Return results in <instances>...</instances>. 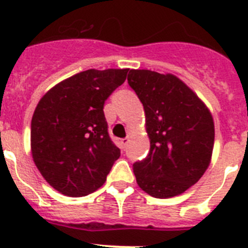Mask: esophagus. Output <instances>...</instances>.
Listing matches in <instances>:
<instances>
[{"mask_svg":"<svg viewBox=\"0 0 248 248\" xmlns=\"http://www.w3.org/2000/svg\"><path fill=\"white\" fill-rule=\"evenodd\" d=\"M128 143H129V138H124V139H120V148H122L123 150H125Z\"/></svg>","mask_w":248,"mask_h":248,"instance_id":"esophagus-1","label":"esophagus"}]
</instances>
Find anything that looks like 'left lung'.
<instances>
[{
    "label": "left lung",
    "instance_id": "obj_1",
    "mask_svg": "<svg viewBox=\"0 0 248 248\" xmlns=\"http://www.w3.org/2000/svg\"><path fill=\"white\" fill-rule=\"evenodd\" d=\"M128 84L144 105L150 151L133 164L138 185L153 198L183 194L200 180L215 140L211 113L172 74L131 69Z\"/></svg>",
    "mask_w": 248,
    "mask_h": 248
}]
</instances>
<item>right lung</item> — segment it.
Segmentation results:
<instances>
[{
    "label": "right lung",
    "instance_id": "add662e5",
    "mask_svg": "<svg viewBox=\"0 0 248 248\" xmlns=\"http://www.w3.org/2000/svg\"><path fill=\"white\" fill-rule=\"evenodd\" d=\"M129 69L80 72L39 100L31 123L34 164L57 191L80 198L107 180L120 150L111 141L104 103Z\"/></svg>",
    "mask_w": 248,
    "mask_h": 248
}]
</instances>
